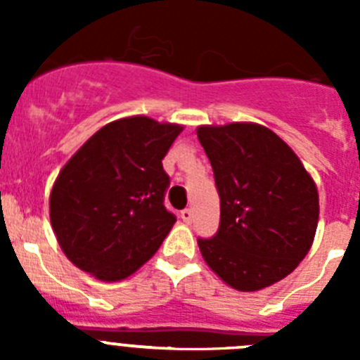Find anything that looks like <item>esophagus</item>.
<instances>
[{"instance_id":"obj_1","label":"esophagus","mask_w":360,"mask_h":360,"mask_svg":"<svg viewBox=\"0 0 360 360\" xmlns=\"http://www.w3.org/2000/svg\"><path fill=\"white\" fill-rule=\"evenodd\" d=\"M180 218H182L186 224H191V221H193V211H191V209H184V211L180 212Z\"/></svg>"}]
</instances>
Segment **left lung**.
Segmentation results:
<instances>
[{"label": "left lung", "mask_w": 360, "mask_h": 360, "mask_svg": "<svg viewBox=\"0 0 360 360\" xmlns=\"http://www.w3.org/2000/svg\"><path fill=\"white\" fill-rule=\"evenodd\" d=\"M214 171L219 229L198 240L211 270L229 287L256 292L294 272L314 243L319 195L290 146L254 122L198 126Z\"/></svg>", "instance_id": "8db88e82"}]
</instances>
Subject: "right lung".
Returning <instances> with one entry per match:
<instances>
[{"label":"right lung","instance_id":"add662e5","mask_svg":"<svg viewBox=\"0 0 360 360\" xmlns=\"http://www.w3.org/2000/svg\"><path fill=\"white\" fill-rule=\"evenodd\" d=\"M184 126L144 115L113 120L65 164L50 193V224L70 262L120 281L157 252L176 218L164 207L162 158Z\"/></svg>","mask_w":360,"mask_h":360}]
</instances>
